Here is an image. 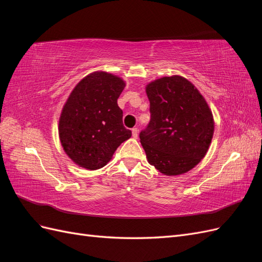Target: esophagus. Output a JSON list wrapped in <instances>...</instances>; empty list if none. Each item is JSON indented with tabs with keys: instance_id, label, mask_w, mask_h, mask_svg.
<instances>
[{
	"instance_id": "obj_1",
	"label": "esophagus",
	"mask_w": 262,
	"mask_h": 262,
	"mask_svg": "<svg viewBox=\"0 0 262 262\" xmlns=\"http://www.w3.org/2000/svg\"><path fill=\"white\" fill-rule=\"evenodd\" d=\"M138 133H139V130H138L137 128H133V129H132V137H133L134 139L138 138Z\"/></svg>"
}]
</instances>
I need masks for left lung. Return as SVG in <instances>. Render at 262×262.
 <instances>
[{
    "label": "left lung",
    "instance_id": "8db88e82",
    "mask_svg": "<svg viewBox=\"0 0 262 262\" xmlns=\"http://www.w3.org/2000/svg\"><path fill=\"white\" fill-rule=\"evenodd\" d=\"M150 120L140 133L147 162L164 175L192 169L207 154L214 133L211 109L187 78L161 77L145 87Z\"/></svg>",
    "mask_w": 262,
    "mask_h": 262
}]
</instances>
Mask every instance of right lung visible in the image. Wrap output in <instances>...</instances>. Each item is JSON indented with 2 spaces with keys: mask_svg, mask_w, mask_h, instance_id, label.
Listing matches in <instances>:
<instances>
[{
  "mask_svg": "<svg viewBox=\"0 0 262 262\" xmlns=\"http://www.w3.org/2000/svg\"><path fill=\"white\" fill-rule=\"evenodd\" d=\"M124 86L121 77L97 71L71 92L60 115L59 138L66 154L80 167H104L118 146L131 138L117 102Z\"/></svg>",
  "mask_w": 262,
  "mask_h": 262,
  "instance_id": "obj_1",
  "label": "right lung"
}]
</instances>
